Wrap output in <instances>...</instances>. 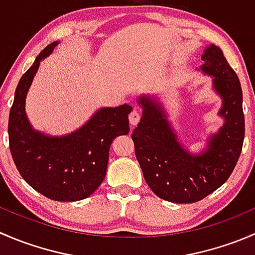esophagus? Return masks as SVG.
I'll return each instance as SVG.
<instances>
[{"mask_svg": "<svg viewBox=\"0 0 255 255\" xmlns=\"http://www.w3.org/2000/svg\"><path fill=\"white\" fill-rule=\"evenodd\" d=\"M139 120H140L139 112H138L137 110H133V111L130 112V115H129V123H130V126H132V127L137 126L138 122H139Z\"/></svg>", "mask_w": 255, "mask_h": 255, "instance_id": "1", "label": "esophagus"}]
</instances>
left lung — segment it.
Returning <instances> with one entry per match:
<instances>
[{
  "label": "left lung",
  "instance_id": "left-lung-1",
  "mask_svg": "<svg viewBox=\"0 0 255 255\" xmlns=\"http://www.w3.org/2000/svg\"><path fill=\"white\" fill-rule=\"evenodd\" d=\"M201 60L197 70L212 78V90L222 100L217 115L223 125L208 134L200 153H191L182 144L158 95L137 99L142 118L132 133L135 156L151 191L175 204L197 202L222 186L243 146V94L237 74L215 44L206 47Z\"/></svg>",
  "mask_w": 255,
  "mask_h": 255
}]
</instances>
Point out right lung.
I'll use <instances>...</instances> for the list:
<instances>
[{
    "instance_id": "obj_1",
    "label": "right lung",
    "mask_w": 255,
    "mask_h": 255,
    "mask_svg": "<svg viewBox=\"0 0 255 255\" xmlns=\"http://www.w3.org/2000/svg\"><path fill=\"white\" fill-rule=\"evenodd\" d=\"M58 44L56 40L43 49L18 82L8 138L12 158L25 182L48 199L71 202L89 197L104 181L113 139L129 132L132 106L102 107L69 134L50 135L34 129L25 113V99L40 61Z\"/></svg>"
}]
</instances>
